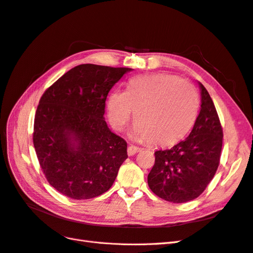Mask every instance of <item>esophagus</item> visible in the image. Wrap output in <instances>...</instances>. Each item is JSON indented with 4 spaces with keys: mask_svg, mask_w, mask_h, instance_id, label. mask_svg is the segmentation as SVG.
Returning a JSON list of instances; mask_svg holds the SVG:
<instances>
[{
    "mask_svg": "<svg viewBox=\"0 0 253 253\" xmlns=\"http://www.w3.org/2000/svg\"><path fill=\"white\" fill-rule=\"evenodd\" d=\"M139 151H140V149L138 147H135V145H129V147L127 148V155L133 156L136 154V153H138Z\"/></svg>",
    "mask_w": 253,
    "mask_h": 253,
    "instance_id": "34e87169",
    "label": "esophagus"
}]
</instances>
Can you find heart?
Listing matches in <instances>:
<instances>
[{"label": "heart", "instance_id": "heart-1", "mask_svg": "<svg viewBox=\"0 0 253 253\" xmlns=\"http://www.w3.org/2000/svg\"><path fill=\"white\" fill-rule=\"evenodd\" d=\"M106 106L109 121L116 131L126 127L135 111L133 138L168 147L192 128L200 100L188 81L175 75L152 74L129 80L126 91H111Z\"/></svg>", "mask_w": 253, "mask_h": 253}]
</instances>
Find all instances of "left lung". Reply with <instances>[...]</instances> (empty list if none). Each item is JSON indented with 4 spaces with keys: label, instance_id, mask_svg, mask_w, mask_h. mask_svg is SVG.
Instances as JSON below:
<instances>
[{
    "label": "left lung",
    "instance_id": "obj_1",
    "mask_svg": "<svg viewBox=\"0 0 253 253\" xmlns=\"http://www.w3.org/2000/svg\"><path fill=\"white\" fill-rule=\"evenodd\" d=\"M202 104L194 126L185 140L156 151L148 175L152 192L171 203H186L200 196L219 165L223 128L208 90L201 82Z\"/></svg>",
    "mask_w": 253,
    "mask_h": 253
}]
</instances>
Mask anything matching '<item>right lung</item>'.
<instances>
[{"label":"right lung","mask_w":253,"mask_h":253,"mask_svg":"<svg viewBox=\"0 0 253 253\" xmlns=\"http://www.w3.org/2000/svg\"><path fill=\"white\" fill-rule=\"evenodd\" d=\"M131 71L81 64L42 95L33 140L45 177L61 194L88 200L106 192L116 179L127 145L103 115L109 91Z\"/></svg>","instance_id":"right-lung-1"}]
</instances>
